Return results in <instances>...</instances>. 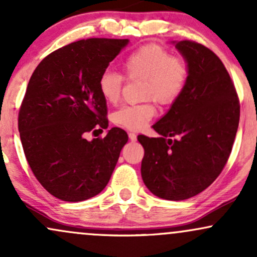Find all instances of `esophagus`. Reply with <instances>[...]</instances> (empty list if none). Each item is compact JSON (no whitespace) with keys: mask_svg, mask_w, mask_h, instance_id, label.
I'll return each mask as SVG.
<instances>
[{"mask_svg":"<svg viewBox=\"0 0 257 257\" xmlns=\"http://www.w3.org/2000/svg\"><path fill=\"white\" fill-rule=\"evenodd\" d=\"M128 135H129V139H131L132 141H137V134H135V133L131 132Z\"/></svg>","mask_w":257,"mask_h":257,"instance_id":"34e87169","label":"esophagus"}]
</instances>
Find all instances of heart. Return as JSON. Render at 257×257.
Here are the masks:
<instances>
[{"label":"heart","instance_id":"obj_1","mask_svg":"<svg viewBox=\"0 0 257 257\" xmlns=\"http://www.w3.org/2000/svg\"><path fill=\"white\" fill-rule=\"evenodd\" d=\"M128 78L143 79L141 98L145 101L124 105L114 111L112 122L128 131H140L156 114L155 99L161 105H170L179 99L188 78V67L182 58L172 55L158 44H147L132 52L123 61ZM124 77L112 70L100 75L98 89L108 104H116L120 98Z\"/></svg>","mask_w":257,"mask_h":257}]
</instances>
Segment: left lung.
I'll return each mask as SVG.
<instances>
[{"instance_id": "obj_1", "label": "left lung", "mask_w": 257, "mask_h": 257, "mask_svg": "<svg viewBox=\"0 0 257 257\" xmlns=\"http://www.w3.org/2000/svg\"><path fill=\"white\" fill-rule=\"evenodd\" d=\"M188 78L169 111L152 128L159 138L139 135L145 150L144 184L155 196L184 200L209 187L231 155L240 105L225 65L203 44L179 41Z\"/></svg>"}]
</instances>
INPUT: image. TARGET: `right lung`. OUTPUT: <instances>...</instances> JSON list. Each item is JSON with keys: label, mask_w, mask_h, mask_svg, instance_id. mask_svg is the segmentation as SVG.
I'll use <instances>...</instances> for the list:
<instances>
[{"label": "right lung", "mask_w": 257, "mask_h": 257, "mask_svg": "<svg viewBox=\"0 0 257 257\" xmlns=\"http://www.w3.org/2000/svg\"><path fill=\"white\" fill-rule=\"evenodd\" d=\"M128 42L76 41L47 55L29 81L18 118L20 140L34 175L59 199L82 202L101 192L128 141L117 126L104 139L84 137L108 126L98 81Z\"/></svg>", "instance_id": "1"}]
</instances>
